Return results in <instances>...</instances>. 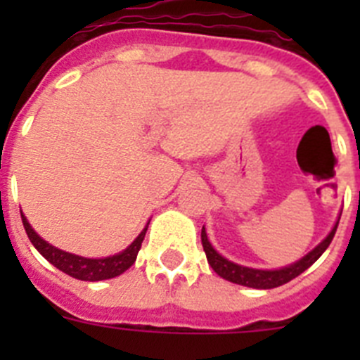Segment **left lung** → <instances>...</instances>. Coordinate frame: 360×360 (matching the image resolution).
Returning a JSON list of instances; mask_svg holds the SVG:
<instances>
[{"label": "left lung", "mask_w": 360, "mask_h": 360, "mask_svg": "<svg viewBox=\"0 0 360 360\" xmlns=\"http://www.w3.org/2000/svg\"><path fill=\"white\" fill-rule=\"evenodd\" d=\"M339 219H341V214L337 216V221L333 224L332 231H330L328 234L310 250V252L304 254L303 257H299L297 262L290 263V265L279 266V269H254V266H245L240 265V263L231 262V259L221 256V254L212 247V243L207 238L205 227H202V245L203 250H205V256H207L209 265L212 266V270H214L219 278L227 279V281L231 283H236V285H243V287L257 288V290H269V288L281 287L285 283L297 278L299 274H303L308 266L314 265V263L323 256V252L328 249V245L332 243L333 236H335Z\"/></svg>", "instance_id": "left-lung-1"}]
</instances>
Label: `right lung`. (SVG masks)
Returning a JSON list of instances; mask_svg holds the SVG:
<instances>
[{
  "instance_id": "obj_1",
  "label": "right lung",
  "mask_w": 360,
  "mask_h": 360,
  "mask_svg": "<svg viewBox=\"0 0 360 360\" xmlns=\"http://www.w3.org/2000/svg\"><path fill=\"white\" fill-rule=\"evenodd\" d=\"M21 218H23L25 231L28 234V240L32 241V245L39 250L41 256L44 259H49L56 269H59L65 274L72 276L75 279H81V281H103V279H111L120 276L122 272L129 269V266L135 263L136 254L141 250L142 241H144L146 231H148L149 221L146 224V227L142 229V232L135 240L131 241V245H128L122 252H117L113 256L106 257H84L79 256V254L66 252V250L57 249L52 243H49L46 240L37 234L32 225L28 224L27 216L21 212Z\"/></svg>"
}]
</instances>
